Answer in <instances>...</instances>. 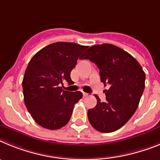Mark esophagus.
<instances>
[{
    "instance_id": "1",
    "label": "esophagus",
    "mask_w": 160,
    "mask_h": 160,
    "mask_svg": "<svg viewBox=\"0 0 160 160\" xmlns=\"http://www.w3.org/2000/svg\"><path fill=\"white\" fill-rule=\"evenodd\" d=\"M83 96H84V97H88V93H86V92H83Z\"/></svg>"
}]
</instances>
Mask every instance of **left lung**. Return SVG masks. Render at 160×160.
<instances>
[{"label": "left lung", "mask_w": 160, "mask_h": 160, "mask_svg": "<svg viewBox=\"0 0 160 160\" xmlns=\"http://www.w3.org/2000/svg\"><path fill=\"white\" fill-rule=\"evenodd\" d=\"M89 59L100 70L106 90V101L95 95L97 105L88 110L90 124L102 133H110L124 126L135 113L145 88L146 75L131 55L112 44L89 47L81 57Z\"/></svg>", "instance_id": "obj_1"}]
</instances>
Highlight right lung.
I'll return each mask as SVG.
<instances>
[{
  "label": "right lung",
  "mask_w": 160,
  "mask_h": 160,
  "mask_svg": "<svg viewBox=\"0 0 160 160\" xmlns=\"http://www.w3.org/2000/svg\"><path fill=\"white\" fill-rule=\"evenodd\" d=\"M88 48L74 42H58L38 51L29 62L22 80L26 108L36 123L48 130L66 126L81 92L65 91L63 82H72L71 72Z\"/></svg>",
  "instance_id": "obj_1"
}]
</instances>
